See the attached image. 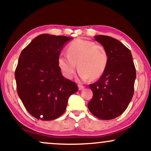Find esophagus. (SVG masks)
<instances>
[{"instance_id": "obj_1", "label": "esophagus", "mask_w": 151, "mask_h": 151, "mask_svg": "<svg viewBox=\"0 0 151 151\" xmlns=\"http://www.w3.org/2000/svg\"><path fill=\"white\" fill-rule=\"evenodd\" d=\"M78 87H79V90H82L84 88V86H82V85H78Z\"/></svg>"}]
</instances>
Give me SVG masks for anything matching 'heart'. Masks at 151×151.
Instances as JSON below:
<instances>
[{
    "label": "heart",
    "mask_w": 151,
    "mask_h": 151,
    "mask_svg": "<svg viewBox=\"0 0 151 151\" xmlns=\"http://www.w3.org/2000/svg\"><path fill=\"white\" fill-rule=\"evenodd\" d=\"M67 55H60L58 65L67 79H72L77 70L83 79H99L108 64L109 56L103 45L86 40L77 39L69 45Z\"/></svg>",
    "instance_id": "1"
}]
</instances>
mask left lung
<instances>
[{"label":"left lung","instance_id":"left-lung-1","mask_svg":"<svg viewBox=\"0 0 151 151\" xmlns=\"http://www.w3.org/2000/svg\"><path fill=\"white\" fill-rule=\"evenodd\" d=\"M94 38L106 50L109 60L101 77L89 84L93 96L88 108L98 119L111 120L124 113L132 99L136 67L131 51L120 41L106 35Z\"/></svg>","mask_w":151,"mask_h":151}]
</instances>
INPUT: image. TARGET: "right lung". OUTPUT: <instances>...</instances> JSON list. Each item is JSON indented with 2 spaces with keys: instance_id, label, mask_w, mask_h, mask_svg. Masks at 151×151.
<instances>
[{
  "instance_id": "1",
  "label": "right lung",
  "mask_w": 151,
  "mask_h": 151,
  "mask_svg": "<svg viewBox=\"0 0 151 151\" xmlns=\"http://www.w3.org/2000/svg\"><path fill=\"white\" fill-rule=\"evenodd\" d=\"M72 38L40 35L20 53L15 72L17 91L36 119H58L65 111L70 96L78 91L77 84L64 77L58 65L62 47Z\"/></svg>"
}]
</instances>
